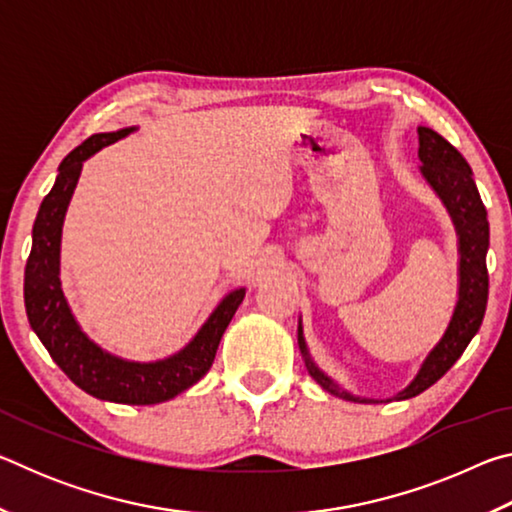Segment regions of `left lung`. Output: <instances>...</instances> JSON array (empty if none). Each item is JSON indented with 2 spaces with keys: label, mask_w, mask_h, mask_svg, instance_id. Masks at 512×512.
<instances>
[{
  "label": "left lung",
  "mask_w": 512,
  "mask_h": 512,
  "mask_svg": "<svg viewBox=\"0 0 512 512\" xmlns=\"http://www.w3.org/2000/svg\"><path fill=\"white\" fill-rule=\"evenodd\" d=\"M418 158L422 162L420 173L431 192L445 205L449 219L456 230V248H458V289L456 305L452 318L445 327L438 343L422 359L418 372L386 402L411 400V397L427 391L429 386L445 375V372L461 359L467 345L479 332L483 323L485 305H488V268H485V255L490 248V225L488 212H485L479 189L472 178L470 164L449 144L443 135L431 131L427 126H418ZM298 348L309 375L323 391L341 397L345 402L359 404H377L384 400L377 397L354 395L348 388L334 381L309 354V345L302 329V316L298 318Z\"/></svg>",
  "instance_id": "1"
}]
</instances>
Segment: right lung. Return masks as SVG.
<instances>
[{
    "mask_svg": "<svg viewBox=\"0 0 512 512\" xmlns=\"http://www.w3.org/2000/svg\"><path fill=\"white\" fill-rule=\"evenodd\" d=\"M135 131L137 126H128L92 135L60 162L56 183L42 201L33 223V246L24 271V305L31 329L51 359L85 393L117 404H160L173 400L207 375L221 336L246 296V287L225 293L194 339L164 359L131 361L117 357L85 334L60 282L65 214L79 185L83 162L103 146L115 144Z\"/></svg>",
    "mask_w": 512,
    "mask_h": 512,
    "instance_id": "obj_1",
    "label": "right lung"
}]
</instances>
